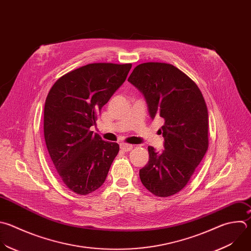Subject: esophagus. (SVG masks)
Segmentation results:
<instances>
[{"label":"esophagus","mask_w":251,"mask_h":251,"mask_svg":"<svg viewBox=\"0 0 251 251\" xmlns=\"http://www.w3.org/2000/svg\"><path fill=\"white\" fill-rule=\"evenodd\" d=\"M120 148L125 151H130L132 149H133V146L132 145H129V144H125V143H122L120 144Z\"/></svg>","instance_id":"esophagus-1"}]
</instances>
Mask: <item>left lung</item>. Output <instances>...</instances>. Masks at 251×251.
Returning a JSON list of instances; mask_svg holds the SVG:
<instances>
[{"instance_id": "8db88e82", "label": "left lung", "mask_w": 251, "mask_h": 251, "mask_svg": "<svg viewBox=\"0 0 251 251\" xmlns=\"http://www.w3.org/2000/svg\"><path fill=\"white\" fill-rule=\"evenodd\" d=\"M128 81L145 97L151 119L161 117L164 150L148 147L149 161L140 170L143 185L169 197L189 181L209 145L208 109L196 83L176 67L157 62L138 65Z\"/></svg>"}]
</instances>
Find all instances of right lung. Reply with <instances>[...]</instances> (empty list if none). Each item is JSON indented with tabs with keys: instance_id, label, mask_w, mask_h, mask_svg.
Listing matches in <instances>:
<instances>
[{
	"instance_id": "1",
	"label": "right lung",
	"mask_w": 251,
	"mask_h": 251,
	"mask_svg": "<svg viewBox=\"0 0 251 251\" xmlns=\"http://www.w3.org/2000/svg\"><path fill=\"white\" fill-rule=\"evenodd\" d=\"M131 67L112 63L82 66L58 78L46 98V147L58 176L76 194L99 189L119 151L117 143L103 141L90 128Z\"/></svg>"
}]
</instances>
